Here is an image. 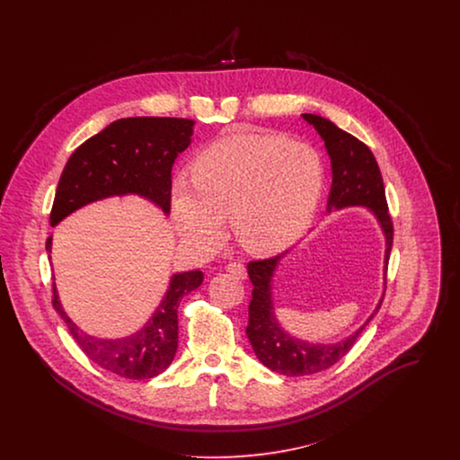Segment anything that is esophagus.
<instances>
[{
	"label": "esophagus",
	"mask_w": 460,
	"mask_h": 460,
	"mask_svg": "<svg viewBox=\"0 0 460 460\" xmlns=\"http://www.w3.org/2000/svg\"><path fill=\"white\" fill-rule=\"evenodd\" d=\"M228 272H232L234 276H237L239 279H244L246 276H248V272H246V267H244V263L241 262H230L226 263V267H225Z\"/></svg>",
	"instance_id": "esophagus-1"
}]
</instances>
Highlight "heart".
Listing matches in <instances>:
<instances>
[{
    "mask_svg": "<svg viewBox=\"0 0 460 460\" xmlns=\"http://www.w3.org/2000/svg\"><path fill=\"white\" fill-rule=\"evenodd\" d=\"M324 181V161L312 145L279 134L228 132L198 155L193 179L173 181L172 214L197 250L221 244L230 212L234 235L246 250L276 253L308 228Z\"/></svg>",
    "mask_w": 460,
    "mask_h": 460,
    "instance_id": "1",
    "label": "heart"
}]
</instances>
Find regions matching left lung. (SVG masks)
<instances>
[{"label": "left lung", "mask_w": 460, "mask_h": 460, "mask_svg": "<svg viewBox=\"0 0 460 460\" xmlns=\"http://www.w3.org/2000/svg\"><path fill=\"white\" fill-rule=\"evenodd\" d=\"M301 117L319 132L331 159L332 181L326 212L329 214L332 210H341L347 207H363L370 214H374L377 225L381 226L386 246L383 267L386 287V269L394 244V225L388 212L381 170L372 150L358 137L340 129L324 117L312 113H305ZM287 253L288 252L272 259L248 263V276L253 285V297L248 306L250 323L246 334L261 363L272 372L290 377L310 376L332 367L352 349L361 331L379 312L383 297L379 299L370 317L363 323V326H359L352 334L345 336L340 341L312 343L308 340L297 338L290 334L278 321L272 299V279Z\"/></svg>", "instance_id": "8db88e82"}]
</instances>
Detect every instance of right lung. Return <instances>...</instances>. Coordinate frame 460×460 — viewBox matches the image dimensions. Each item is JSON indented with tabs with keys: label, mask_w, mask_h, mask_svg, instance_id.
Instances as JSON below:
<instances>
[{
	"label": "right lung",
	"mask_w": 460,
	"mask_h": 460,
	"mask_svg": "<svg viewBox=\"0 0 460 460\" xmlns=\"http://www.w3.org/2000/svg\"><path fill=\"white\" fill-rule=\"evenodd\" d=\"M193 132L195 120L190 119L132 117L115 120L92 136L66 161L49 217L51 226L93 201L128 195L154 203L168 216L172 168L177 155L191 145ZM46 250L51 259L53 235ZM201 281L203 272L198 269L172 274L148 321L120 338L92 336L79 328L66 315L57 283H53V306L95 365L126 379H152L172 365L179 343V303Z\"/></svg>",
	"instance_id": "right-lung-1"
}]
</instances>
